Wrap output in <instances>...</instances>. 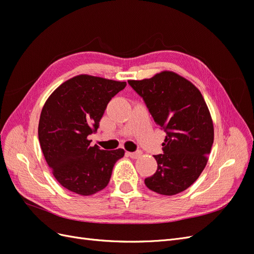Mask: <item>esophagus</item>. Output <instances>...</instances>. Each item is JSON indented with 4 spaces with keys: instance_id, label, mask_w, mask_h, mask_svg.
I'll use <instances>...</instances> for the list:
<instances>
[{
    "instance_id": "34e87169",
    "label": "esophagus",
    "mask_w": 254,
    "mask_h": 254,
    "mask_svg": "<svg viewBox=\"0 0 254 254\" xmlns=\"http://www.w3.org/2000/svg\"><path fill=\"white\" fill-rule=\"evenodd\" d=\"M127 155H128L130 158H132V159H137V158L141 157L142 151H141V150H136V151H134V152H127Z\"/></svg>"
}]
</instances>
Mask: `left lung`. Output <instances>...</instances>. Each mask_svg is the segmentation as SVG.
Masks as SVG:
<instances>
[{
    "instance_id": "left-lung-1",
    "label": "left lung",
    "mask_w": 254,
    "mask_h": 254,
    "mask_svg": "<svg viewBox=\"0 0 254 254\" xmlns=\"http://www.w3.org/2000/svg\"><path fill=\"white\" fill-rule=\"evenodd\" d=\"M128 83L166 132L163 153L155 156L157 172L145 179L146 187L161 195L178 194L198 179L206 165L214 141L210 111L200 91L174 72Z\"/></svg>"
}]
</instances>
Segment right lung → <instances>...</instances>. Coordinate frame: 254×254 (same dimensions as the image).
Wrapping results in <instances>:
<instances>
[{
	"instance_id": "obj_1",
	"label": "right lung",
	"mask_w": 254,
	"mask_h": 254,
	"mask_svg": "<svg viewBox=\"0 0 254 254\" xmlns=\"http://www.w3.org/2000/svg\"><path fill=\"white\" fill-rule=\"evenodd\" d=\"M125 87V81L78 75L60 84L43 106L38 127L43 156L56 180L73 193L104 190L124 157L122 148L90 146L88 135L97 131L107 105Z\"/></svg>"
}]
</instances>
